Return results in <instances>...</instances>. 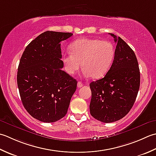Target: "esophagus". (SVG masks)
Instances as JSON below:
<instances>
[{
    "label": "esophagus",
    "mask_w": 156,
    "mask_h": 156,
    "mask_svg": "<svg viewBox=\"0 0 156 156\" xmlns=\"http://www.w3.org/2000/svg\"><path fill=\"white\" fill-rule=\"evenodd\" d=\"M83 86V84L81 81H78V83H77V87L79 88H80V87H81Z\"/></svg>",
    "instance_id": "esophagus-1"
}]
</instances>
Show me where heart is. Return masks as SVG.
<instances>
[{
  "instance_id": "obj_1",
  "label": "heart",
  "mask_w": 156,
  "mask_h": 156,
  "mask_svg": "<svg viewBox=\"0 0 156 156\" xmlns=\"http://www.w3.org/2000/svg\"><path fill=\"white\" fill-rule=\"evenodd\" d=\"M69 50L71 52L62 56L65 71L73 75L81 65L83 75L94 79L102 77L107 73L115 56V48L112 43L92 38H81L74 41Z\"/></svg>"
}]
</instances>
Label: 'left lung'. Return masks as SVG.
<instances>
[{
	"mask_svg": "<svg viewBox=\"0 0 156 156\" xmlns=\"http://www.w3.org/2000/svg\"><path fill=\"white\" fill-rule=\"evenodd\" d=\"M112 65L105 77L91 82V115L100 121L115 122L125 116L134 104L140 86V72L134 51L120 37Z\"/></svg>",
	"mask_w": 156,
	"mask_h": 156,
	"instance_id": "left-lung-1",
	"label": "left lung"
}]
</instances>
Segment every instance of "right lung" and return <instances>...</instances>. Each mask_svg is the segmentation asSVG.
<instances>
[{
	"mask_svg": "<svg viewBox=\"0 0 156 156\" xmlns=\"http://www.w3.org/2000/svg\"><path fill=\"white\" fill-rule=\"evenodd\" d=\"M71 33L47 31L25 48L17 71V85L24 108L31 116L54 122L67 112L77 81L62 71L60 42Z\"/></svg>",
	"mask_w": 156,
	"mask_h": 156,
	"instance_id": "right-lung-1",
	"label": "right lung"
}]
</instances>
